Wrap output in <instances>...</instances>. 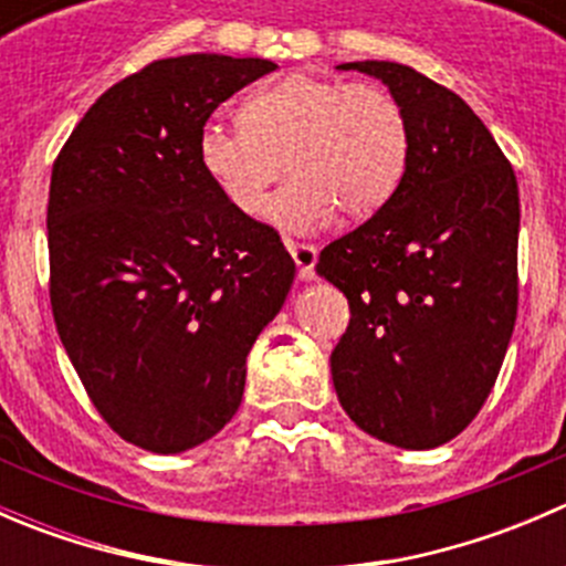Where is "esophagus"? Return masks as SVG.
I'll use <instances>...</instances> for the list:
<instances>
[{
    "mask_svg": "<svg viewBox=\"0 0 566 566\" xmlns=\"http://www.w3.org/2000/svg\"><path fill=\"white\" fill-rule=\"evenodd\" d=\"M287 249L290 254H293L295 265H298V276L304 279V282H312L315 279V265H317V249L312 247V243H298L293 241V238H287Z\"/></svg>",
    "mask_w": 566,
    "mask_h": 566,
    "instance_id": "34e87169",
    "label": "esophagus"
}]
</instances>
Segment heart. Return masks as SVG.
Wrapping results in <instances>:
<instances>
[{
  "instance_id": "obj_1",
  "label": "heart",
  "mask_w": 566,
  "mask_h": 566,
  "mask_svg": "<svg viewBox=\"0 0 566 566\" xmlns=\"http://www.w3.org/2000/svg\"><path fill=\"white\" fill-rule=\"evenodd\" d=\"M408 150V119L389 90L315 73L256 90L241 123L210 119L199 134L205 172L241 213H256L293 169L265 208L287 230H315L336 208L347 219L378 213L402 182Z\"/></svg>"
}]
</instances>
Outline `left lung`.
<instances>
[{
    "label": "left lung",
    "instance_id": "8db88e82",
    "mask_svg": "<svg viewBox=\"0 0 566 566\" xmlns=\"http://www.w3.org/2000/svg\"><path fill=\"white\" fill-rule=\"evenodd\" d=\"M380 78L408 119V167L373 219L319 251L350 325L331 353L345 413L378 441L436 449L488 394L517 317L521 197L473 108L399 62H345Z\"/></svg>",
    "mask_w": 566,
    "mask_h": 566
}]
</instances>
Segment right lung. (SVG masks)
Here are the masks:
<instances>
[{
    "label": "right lung",
    "mask_w": 566,
    "mask_h": 566,
    "mask_svg": "<svg viewBox=\"0 0 566 566\" xmlns=\"http://www.w3.org/2000/svg\"><path fill=\"white\" fill-rule=\"evenodd\" d=\"M276 71L260 56L156 60L108 87L51 169V312L123 441L177 454L235 416L247 356L295 276L273 227L199 161L210 114Z\"/></svg>",
    "instance_id": "obj_1"
}]
</instances>
